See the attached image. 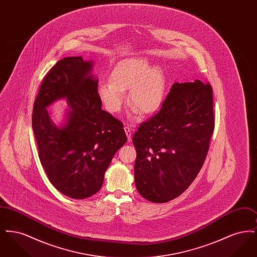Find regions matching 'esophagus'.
Masks as SVG:
<instances>
[{
	"instance_id": "esophagus-1",
	"label": "esophagus",
	"mask_w": 257,
	"mask_h": 257,
	"mask_svg": "<svg viewBox=\"0 0 257 257\" xmlns=\"http://www.w3.org/2000/svg\"><path fill=\"white\" fill-rule=\"evenodd\" d=\"M124 130H125V133L127 135L128 142H131V138H132V129H131L129 126H125V127H124Z\"/></svg>"
}]
</instances>
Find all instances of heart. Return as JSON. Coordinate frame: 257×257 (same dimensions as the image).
Masks as SVG:
<instances>
[{
  "mask_svg": "<svg viewBox=\"0 0 257 257\" xmlns=\"http://www.w3.org/2000/svg\"><path fill=\"white\" fill-rule=\"evenodd\" d=\"M129 90V102L139 110L149 114L158 110L163 103L166 90V78L158 66L150 67L145 59L132 58L119 61L110 73V81L98 86V97L104 108L110 113L119 112Z\"/></svg>",
  "mask_w": 257,
  "mask_h": 257,
  "instance_id": "1",
  "label": "heart"
}]
</instances>
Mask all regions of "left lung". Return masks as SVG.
<instances>
[{"label":"left lung","instance_id":"1","mask_svg":"<svg viewBox=\"0 0 257 257\" xmlns=\"http://www.w3.org/2000/svg\"><path fill=\"white\" fill-rule=\"evenodd\" d=\"M214 127L211 85L174 83L159 111L133 136L140 195L156 203L180 196L204 164Z\"/></svg>","mask_w":257,"mask_h":257}]
</instances>
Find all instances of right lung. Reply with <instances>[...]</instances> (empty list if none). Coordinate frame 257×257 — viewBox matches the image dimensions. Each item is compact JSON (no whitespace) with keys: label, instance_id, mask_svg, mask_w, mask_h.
Listing matches in <instances>:
<instances>
[{"label":"right lung","instance_id":"add662e5","mask_svg":"<svg viewBox=\"0 0 257 257\" xmlns=\"http://www.w3.org/2000/svg\"><path fill=\"white\" fill-rule=\"evenodd\" d=\"M91 68L92 62L82 57L58 61L40 85L32 118L38 156L50 182L75 199L97 193L113 155L127 142L122 122L101 109ZM61 97L68 99L70 110L59 128L46 108Z\"/></svg>","mask_w":257,"mask_h":257}]
</instances>
